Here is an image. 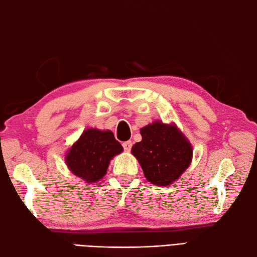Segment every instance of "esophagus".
I'll list each match as a JSON object with an SVG mask.
<instances>
[{
	"instance_id": "1",
	"label": "esophagus",
	"mask_w": 257,
	"mask_h": 257,
	"mask_svg": "<svg viewBox=\"0 0 257 257\" xmlns=\"http://www.w3.org/2000/svg\"><path fill=\"white\" fill-rule=\"evenodd\" d=\"M122 145H123L124 150H125V151H130L131 148H132V145H133V144H132L131 141H127V142H124Z\"/></svg>"
}]
</instances>
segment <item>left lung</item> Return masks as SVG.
I'll return each mask as SVG.
<instances>
[{"instance_id":"1","label":"left lung","mask_w":257,"mask_h":257,"mask_svg":"<svg viewBox=\"0 0 257 257\" xmlns=\"http://www.w3.org/2000/svg\"><path fill=\"white\" fill-rule=\"evenodd\" d=\"M142 141L132 147L149 183L168 187L183 175L192 161V146L175 123L156 120L141 128Z\"/></svg>"}]
</instances>
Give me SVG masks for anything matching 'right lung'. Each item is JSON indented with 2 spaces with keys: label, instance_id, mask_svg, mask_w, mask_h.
I'll return each mask as SVG.
<instances>
[{
  "label": "right lung",
  "instance_id": "1",
  "mask_svg": "<svg viewBox=\"0 0 257 257\" xmlns=\"http://www.w3.org/2000/svg\"><path fill=\"white\" fill-rule=\"evenodd\" d=\"M123 151L110 130L86 128L65 156L67 168L86 184H95L107 174L112 159Z\"/></svg>",
  "mask_w": 257,
  "mask_h": 257
}]
</instances>
